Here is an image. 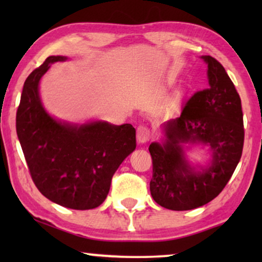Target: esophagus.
Listing matches in <instances>:
<instances>
[{
	"label": "esophagus",
	"instance_id": "esophagus-1",
	"mask_svg": "<svg viewBox=\"0 0 262 262\" xmlns=\"http://www.w3.org/2000/svg\"><path fill=\"white\" fill-rule=\"evenodd\" d=\"M150 139V130L146 126H138L137 128V141L139 144H145Z\"/></svg>",
	"mask_w": 262,
	"mask_h": 262
}]
</instances>
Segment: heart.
Wrapping results in <instances>:
<instances>
[{"mask_svg": "<svg viewBox=\"0 0 262 262\" xmlns=\"http://www.w3.org/2000/svg\"><path fill=\"white\" fill-rule=\"evenodd\" d=\"M181 95H182L181 93H178V94H177V98H178V99H180V98H181Z\"/></svg>", "mask_w": 262, "mask_h": 262, "instance_id": "1", "label": "heart"}]
</instances>
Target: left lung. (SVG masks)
<instances>
[{
    "label": "left lung",
    "instance_id": "left-lung-1",
    "mask_svg": "<svg viewBox=\"0 0 262 262\" xmlns=\"http://www.w3.org/2000/svg\"><path fill=\"white\" fill-rule=\"evenodd\" d=\"M207 67L209 87L196 92L180 117L164 123V138L149 146L152 159L150 193L164 209L200 207L223 191L242 155L245 128L241 99L223 66L211 56L200 57ZM207 147L204 166L189 162L185 150Z\"/></svg>",
    "mask_w": 262,
    "mask_h": 262
}]
</instances>
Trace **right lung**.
I'll return each mask as SVG.
<instances>
[{
  "mask_svg": "<svg viewBox=\"0 0 262 262\" xmlns=\"http://www.w3.org/2000/svg\"><path fill=\"white\" fill-rule=\"evenodd\" d=\"M64 60L68 57L50 56L26 78L16 134L39 192L68 209L91 210L105 202L113 174L136 149V130L131 124L53 118L42 105L39 83L51 64Z\"/></svg>",
  "mask_w": 262,
  "mask_h": 262,
  "instance_id": "right-lung-1",
  "label": "right lung"
}]
</instances>
